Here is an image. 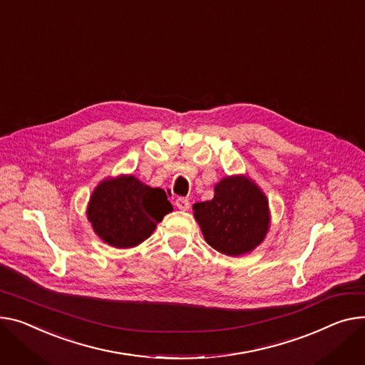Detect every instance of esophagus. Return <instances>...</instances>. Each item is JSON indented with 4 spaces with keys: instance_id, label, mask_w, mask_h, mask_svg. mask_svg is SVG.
I'll use <instances>...</instances> for the list:
<instances>
[{
    "instance_id": "esophagus-1",
    "label": "esophagus",
    "mask_w": 365,
    "mask_h": 365,
    "mask_svg": "<svg viewBox=\"0 0 365 365\" xmlns=\"http://www.w3.org/2000/svg\"><path fill=\"white\" fill-rule=\"evenodd\" d=\"M175 204L180 211H187L189 210V200H186V198H178Z\"/></svg>"
}]
</instances>
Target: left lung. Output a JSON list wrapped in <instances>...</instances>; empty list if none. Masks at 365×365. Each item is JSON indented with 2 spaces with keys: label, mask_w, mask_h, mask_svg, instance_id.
I'll return each instance as SVG.
<instances>
[{
  "label": "left lung",
  "mask_w": 365,
  "mask_h": 365,
  "mask_svg": "<svg viewBox=\"0 0 365 365\" xmlns=\"http://www.w3.org/2000/svg\"><path fill=\"white\" fill-rule=\"evenodd\" d=\"M207 244L225 255L254 251L270 229L269 201L247 176H227L214 186V198L193 205Z\"/></svg>",
  "instance_id": "8db88e82"
}]
</instances>
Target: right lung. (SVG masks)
I'll use <instances>...</instances> for the list:
<instances>
[{"mask_svg": "<svg viewBox=\"0 0 365 365\" xmlns=\"http://www.w3.org/2000/svg\"><path fill=\"white\" fill-rule=\"evenodd\" d=\"M173 210L165 192L132 175L103 180L92 192L88 220L93 232L114 248H132L148 239Z\"/></svg>", "mask_w": 365, "mask_h": 365, "instance_id": "right-lung-1", "label": "right lung"}]
</instances>
